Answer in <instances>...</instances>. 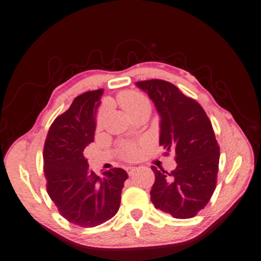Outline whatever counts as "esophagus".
<instances>
[{
  "label": "esophagus",
  "mask_w": 261,
  "mask_h": 261,
  "mask_svg": "<svg viewBox=\"0 0 261 261\" xmlns=\"http://www.w3.org/2000/svg\"><path fill=\"white\" fill-rule=\"evenodd\" d=\"M135 170H136V168L135 167H126V171H127V174H128L129 176H132L133 174L135 173Z\"/></svg>",
  "instance_id": "obj_1"
}]
</instances>
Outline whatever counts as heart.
<instances>
[{"instance_id": "obj_1", "label": "heart", "mask_w": 261, "mask_h": 261, "mask_svg": "<svg viewBox=\"0 0 261 261\" xmlns=\"http://www.w3.org/2000/svg\"><path fill=\"white\" fill-rule=\"evenodd\" d=\"M118 101H119V105L121 106L122 109H124L127 114H128L132 118L137 115L142 114L144 111L150 112V102L146 99L144 95L140 94V93L134 92V91H128L124 92L118 96ZM103 114L97 117L96 125L100 127L103 122ZM122 155L125 156L126 159H134L139 154V149L136 146L132 144H126L122 146Z\"/></svg>"}]
</instances>
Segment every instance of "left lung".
<instances>
[{
    "label": "left lung",
    "mask_w": 261,
    "mask_h": 261,
    "mask_svg": "<svg viewBox=\"0 0 261 261\" xmlns=\"http://www.w3.org/2000/svg\"><path fill=\"white\" fill-rule=\"evenodd\" d=\"M136 86L149 95L160 116L159 144L176 153V168L154 166L150 192L156 209L174 218H192L208 204L217 181L219 146L211 121L198 102L169 82L151 80Z\"/></svg>",
    "instance_id": "1"
}]
</instances>
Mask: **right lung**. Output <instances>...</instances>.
<instances>
[{"label":"right lung","mask_w":261,"mask_h":261,"mask_svg":"<svg viewBox=\"0 0 261 261\" xmlns=\"http://www.w3.org/2000/svg\"><path fill=\"white\" fill-rule=\"evenodd\" d=\"M102 94L103 90H96L75 97L53 121L43 151L48 195L63 218L82 227H95L114 217L128 178L121 168L97 176L83 153L94 141Z\"/></svg>","instance_id":"right-lung-1"}]
</instances>
